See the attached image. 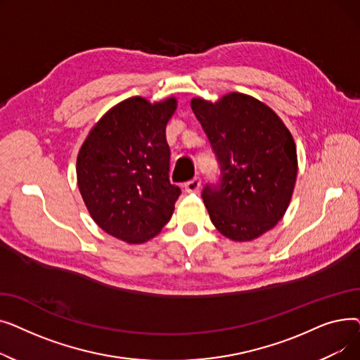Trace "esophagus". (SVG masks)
<instances>
[{
    "label": "esophagus",
    "instance_id": "esophagus-1",
    "mask_svg": "<svg viewBox=\"0 0 360 360\" xmlns=\"http://www.w3.org/2000/svg\"><path fill=\"white\" fill-rule=\"evenodd\" d=\"M184 186H185L186 193H198L200 186H201V181H200V178H194L191 181H188Z\"/></svg>",
    "mask_w": 360,
    "mask_h": 360
}]
</instances>
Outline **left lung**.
Wrapping results in <instances>:
<instances>
[{
    "mask_svg": "<svg viewBox=\"0 0 360 360\" xmlns=\"http://www.w3.org/2000/svg\"><path fill=\"white\" fill-rule=\"evenodd\" d=\"M191 108L220 163L221 184L205 186L204 205L226 238L248 242L285 216L297 176L296 144L277 113L250 94L216 102L193 98Z\"/></svg>",
    "mask_w": 360,
    "mask_h": 360,
    "instance_id": "1",
    "label": "left lung"
}]
</instances>
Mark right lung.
Segmentation results:
<instances>
[{"mask_svg": "<svg viewBox=\"0 0 360 360\" xmlns=\"http://www.w3.org/2000/svg\"><path fill=\"white\" fill-rule=\"evenodd\" d=\"M178 101L141 96L112 106L93 125L77 156V185L99 228L127 243H144L170 220L181 194L169 182L166 125Z\"/></svg>", "mask_w": 360, "mask_h": 360, "instance_id": "add662e5", "label": "right lung"}]
</instances>
